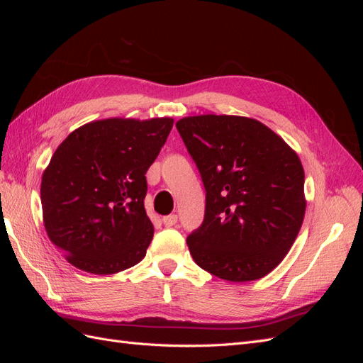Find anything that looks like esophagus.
<instances>
[{"label": "esophagus", "mask_w": 363, "mask_h": 363, "mask_svg": "<svg viewBox=\"0 0 363 363\" xmlns=\"http://www.w3.org/2000/svg\"><path fill=\"white\" fill-rule=\"evenodd\" d=\"M162 223L164 224V227H172V225H175V223H177V215L171 213V215H168V216H163Z\"/></svg>", "instance_id": "1"}]
</instances>
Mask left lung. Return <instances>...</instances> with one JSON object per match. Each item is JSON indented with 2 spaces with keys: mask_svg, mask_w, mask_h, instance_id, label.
Here are the masks:
<instances>
[{
  "mask_svg": "<svg viewBox=\"0 0 363 363\" xmlns=\"http://www.w3.org/2000/svg\"><path fill=\"white\" fill-rule=\"evenodd\" d=\"M175 127L206 189L203 224L186 239L192 259L223 280L265 277L288 255L304 219L298 156L251 118L188 116Z\"/></svg>",
  "mask_w": 363,
  "mask_h": 363,
  "instance_id": "8db88e82",
  "label": "left lung"
}]
</instances>
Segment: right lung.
<instances>
[{"label": "right lung", "mask_w": 363, "mask_h": 363, "mask_svg": "<svg viewBox=\"0 0 363 363\" xmlns=\"http://www.w3.org/2000/svg\"><path fill=\"white\" fill-rule=\"evenodd\" d=\"M172 118H111L74 130L54 152L40 183L51 242L82 271L108 276L147 255L155 233L147 216L148 168Z\"/></svg>", "instance_id": "1"}]
</instances>
